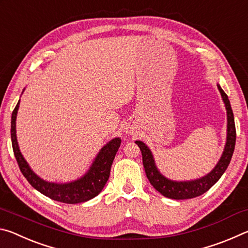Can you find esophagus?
Segmentation results:
<instances>
[{"mask_svg":"<svg viewBox=\"0 0 248 248\" xmlns=\"http://www.w3.org/2000/svg\"><path fill=\"white\" fill-rule=\"evenodd\" d=\"M124 132L127 133V134H134V132H136V130H134V127H132V125H125Z\"/></svg>","mask_w":248,"mask_h":248,"instance_id":"1","label":"esophagus"}]
</instances>
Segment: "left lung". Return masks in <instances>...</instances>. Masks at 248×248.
<instances>
[{
	"mask_svg": "<svg viewBox=\"0 0 248 248\" xmlns=\"http://www.w3.org/2000/svg\"><path fill=\"white\" fill-rule=\"evenodd\" d=\"M217 90L222 96V100L225 105L226 109V118H228V124H226V141L224 145L223 153H222L219 162L217 163L210 173L202 176V177L192 179V180H173L165 177L161 171L158 170L155 159L152 154V151L149 149L144 142L136 141V143L139 146L142 153V162H143L144 170L151 185L156 189L159 194L164 197L175 200H184L191 199L195 197L204 194L208 191L217 180L221 178V176L224 174V171L228 169V166L232 158V155L235 148V140H236V131H235V123L234 115L231 108V104L228 95L224 93V91L221 89L219 84H217Z\"/></svg>",
	"mask_w": 248,
	"mask_h": 248,
	"instance_id": "1",
	"label": "left lung"
}]
</instances>
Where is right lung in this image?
<instances>
[{"label": "right lung", "instance_id": "1", "mask_svg": "<svg viewBox=\"0 0 248 248\" xmlns=\"http://www.w3.org/2000/svg\"><path fill=\"white\" fill-rule=\"evenodd\" d=\"M19 102L20 100H18L13 110V114H12L11 139L19 170L25 176V178L28 180V183L36 190L49 197L50 199L60 201L63 203L74 204L85 202V201H89L97 196L103 190L109 178L112 162H114L116 153L121 143L120 138H114L99 150L89 170L82 177L68 183L47 182V180L39 177L31 169V166L28 165L27 161L24 158L19 150L17 137H16V117H17Z\"/></svg>", "mask_w": 248, "mask_h": 248}]
</instances>
